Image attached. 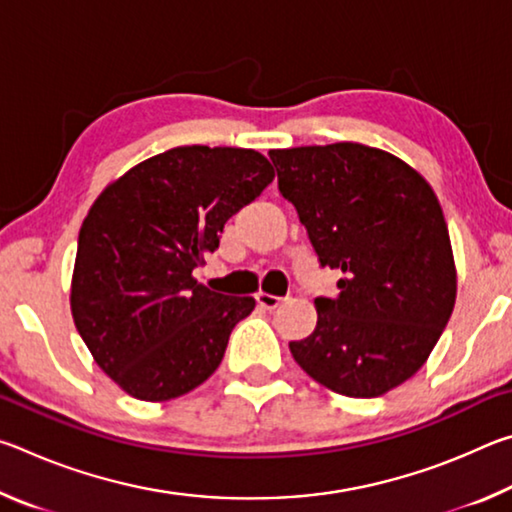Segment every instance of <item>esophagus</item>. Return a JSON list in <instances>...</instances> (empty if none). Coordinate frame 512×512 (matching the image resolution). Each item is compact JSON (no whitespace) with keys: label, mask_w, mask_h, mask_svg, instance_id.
Returning a JSON list of instances; mask_svg holds the SVG:
<instances>
[{"label":"esophagus","mask_w":512,"mask_h":512,"mask_svg":"<svg viewBox=\"0 0 512 512\" xmlns=\"http://www.w3.org/2000/svg\"><path fill=\"white\" fill-rule=\"evenodd\" d=\"M257 305L262 307V309H266V311H273V309H277L282 305V298H277V296H271V293H257Z\"/></svg>","instance_id":"1"}]
</instances>
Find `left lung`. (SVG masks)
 <instances>
[{
  "instance_id": "left-lung-1",
  "label": "left lung",
  "mask_w": 512,
  "mask_h": 512,
  "mask_svg": "<svg viewBox=\"0 0 512 512\" xmlns=\"http://www.w3.org/2000/svg\"><path fill=\"white\" fill-rule=\"evenodd\" d=\"M320 266L341 271L339 298L291 341L298 366L329 391L379 397L418 372L456 302L443 210L418 171L372 146L339 142L268 153Z\"/></svg>"
}]
</instances>
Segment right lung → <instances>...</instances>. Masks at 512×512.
<instances>
[{
    "label": "right lung",
    "mask_w": 512,
    "mask_h": 512,
    "mask_svg": "<svg viewBox=\"0 0 512 512\" xmlns=\"http://www.w3.org/2000/svg\"><path fill=\"white\" fill-rule=\"evenodd\" d=\"M253 149L176 146L103 189L79 232L72 316L97 366L144 402L180 397L219 368L250 296L214 293L194 268L225 221L273 183Z\"/></svg>",
    "instance_id": "add662e5"
}]
</instances>
